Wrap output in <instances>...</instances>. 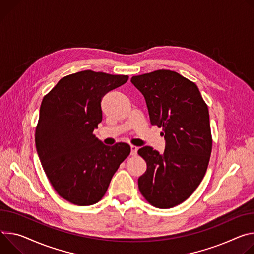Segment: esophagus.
I'll return each instance as SVG.
<instances>
[{
	"label": "esophagus",
	"mask_w": 254,
	"mask_h": 254,
	"mask_svg": "<svg viewBox=\"0 0 254 254\" xmlns=\"http://www.w3.org/2000/svg\"><path fill=\"white\" fill-rule=\"evenodd\" d=\"M137 150H139V148H137L136 146L131 145V146H130V155H131V156H135L136 153H137Z\"/></svg>",
	"instance_id": "34e87169"
}]
</instances>
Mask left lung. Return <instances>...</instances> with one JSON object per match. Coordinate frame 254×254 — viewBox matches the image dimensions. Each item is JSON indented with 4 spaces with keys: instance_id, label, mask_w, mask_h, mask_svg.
Listing matches in <instances>:
<instances>
[{
    "instance_id": "obj_1",
    "label": "left lung",
    "mask_w": 254,
    "mask_h": 254,
    "mask_svg": "<svg viewBox=\"0 0 254 254\" xmlns=\"http://www.w3.org/2000/svg\"><path fill=\"white\" fill-rule=\"evenodd\" d=\"M130 82L166 141L162 155L149 146L137 151L147 163L139 190L150 204L170 209L193 193L207 169L213 146L209 109L197 86L174 71L133 76Z\"/></svg>"
}]
</instances>
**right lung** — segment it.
Returning <instances> with one entry per match:
<instances>
[{"label":"right lung","mask_w":254,"mask_h":254,"mask_svg":"<svg viewBox=\"0 0 254 254\" xmlns=\"http://www.w3.org/2000/svg\"><path fill=\"white\" fill-rule=\"evenodd\" d=\"M127 79L86 70L62 78L42 99L37 154L55 190L74 204L98 202L130 153L129 145L105 146L93 133L102 121V97Z\"/></svg>","instance_id":"1"}]
</instances>
